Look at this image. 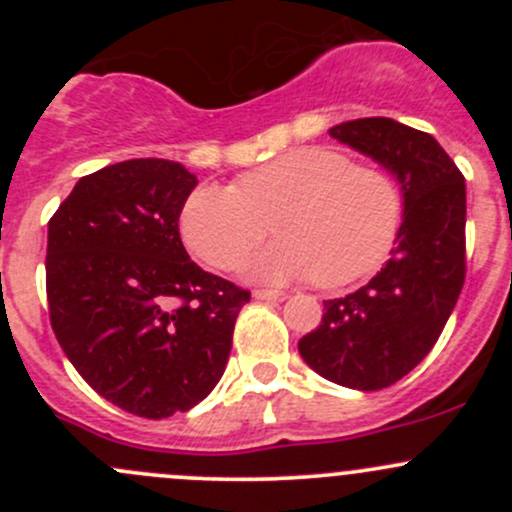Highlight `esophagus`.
Returning a JSON list of instances; mask_svg holds the SVG:
<instances>
[{
  "instance_id": "34e87169",
  "label": "esophagus",
  "mask_w": 512,
  "mask_h": 512,
  "mask_svg": "<svg viewBox=\"0 0 512 512\" xmlns=\"http://www.w3.org/2000/svg\"><path fill=\"white\" fill-rule=\"evenodd\" d=\"M252 297L260 299V302H277V299H282L285 294L277 292V289H255V292H252Z\"/></svg>"
}]
</instances>
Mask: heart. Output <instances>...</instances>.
Here are the masks:
<instances>
[{
	"instance_id": "1",
	"label": "heart",
	"mask_w": 512,
	"mask_h": 512,
	"mask_svg": "<svg viewBox=\"0 0 512 512\" xmlns=\"http://www.w3.org/2000/svg\"><path fill=\"white\" fill-rule=\"evenodd\" d=\"M270 223L282 240L257 257V277L347 287L389 257L404 223V190L379 165L334 148H294L242 173L232 188L195 190L180 235L200 260L232 272L262 245Z\"/></svg>"
}]
</instances>
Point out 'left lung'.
<instances>
[{"label":"left lung","mask_w":512,"mask_h":512,"mask_svg":"<svg viewBox=\"0 0 512 512\" xmlns=\"http://www.w3.org/2000/svg\"><path fill=\"white\" fill-rule=\"evenodd\" d=\"M329 136L399 178L404 223L379 275L324 302L299 354L334 384L386 389L426 359L466 282V178L436 138L391 118H356Z\"/></svg>","instance_id":"1"}]
</instances>
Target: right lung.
Here are the masks:
<instances>
[{"mask_svg":"<svg viewBox=\"0 0 512 512\" xmlns=\"http://www.w3.org/2000/svg\"><path fill=\"white\" fill-rule=\"evenodd\" d=\"M195 175L136 158L84 175L49 220L46 299L61 349L118 409L168 418L223 376L250 292L200 270L180 240Z\"/></svg>","mask_w":512,"mask_h":512,"instance_id":"obj_1","label":"right lung"}]
</instances>
